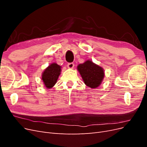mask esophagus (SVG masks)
Returning a JSON list of instances; mask_svg holds the SVG:
<instances>
[{
	"label": "esophagus",
	"instance_id": "1",
	"mask_svg": "<svg viewBox=\"0 0 147 147\" xmlns=\"http://www.w3.org/2000/svg\"><path fill=\"white\" fill-rule=\"evenodd\" d=\"M67 67H68V68H69V69H73L74 67V64L73 63H68Z\"/></svg>",
	"mask_w": 147,
	"mask_h": 147
}]
</instances>
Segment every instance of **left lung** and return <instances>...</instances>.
I'll use <instances>...</instances> for the list:
<instances>
[{"label": "left lung", "instance_id": "8db88e82", "mask_svg": "<svg viewBox=\"0 0 147 147\" xmlns=\"http://www.w3.org/2000/svg\"><path fill=\"white\" fill-rule=\"evenodd\" d=\"M77 69L81 75L84 84L91 88L98 87L104 77L103 69L91 61H86L83 64H79Z\"/></svg>", "mask_w": 147, "mask_h": 147}]
</instances>
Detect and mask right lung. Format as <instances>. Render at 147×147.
I'll return each instance as SVG.
<instances>
[{"mask_svg": "<svg viewBox=\"0 0 147 147\" xmlns=\"http://www.w3.org/2000/svg\"><path fill=\"white\" fill-rule=\"evenodd\" d=\"M61 72V66L56 63L51 64L44 70L42 79L47 88H51L56 84Z\"/></svg>", "mask_w": 147, "mask_h": 147, "instance_id": "1", "label": "right lung"}]
</instances>
